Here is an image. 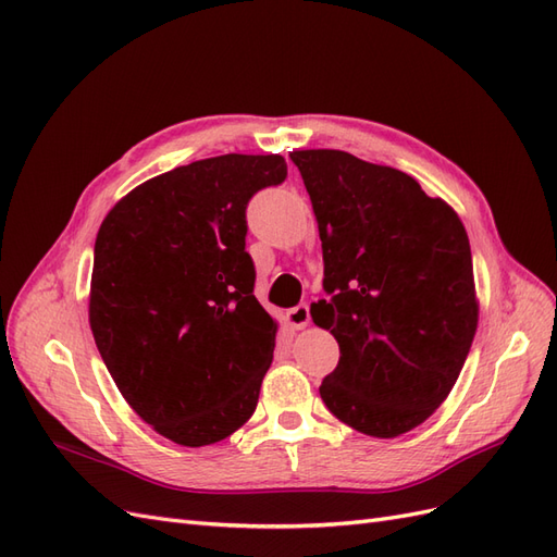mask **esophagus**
<instances>
[{
	"label": "esophagus",
	"instance_id": "obj_1",
	"mask_svg": "<svg viewBox=\"0 0 557 557\" xmlns=\"http://www.w3.org/2000/svg\"><path fill=\"white\" fill-rule=\"evenodd\" d=\"M285 320L295 327V330H301L309 325L311 320V311H309V305H297L293 309H288V313H285Z\"/></svg>",
	"mask_w": 557,
	"mask_h": 557
}]
</instances>
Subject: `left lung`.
Here are the masks:
<instances>
[{
	"label": "left lung",
	"mask_w": 557,
	"mask_h": 557,
	"mask_svg": "<svg viewBox=\"0 0 557 557\" xmlns=\"http://www.w3.org/2000/svg\"><path fill=\"white\" fill-rule=\"evenodd\" d=\"M323 242L327 299L311 305L339 364L323 379L330 413L393 440L442 407L479 323L465 225L444 199L393 166L344 150H293Z\"/></svg>",
	"instance_id": "obj_1"
}]
</instances>
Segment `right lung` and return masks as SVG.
Here are the masks:
<instances>
[{
  "label": "right lung",
  "mask_w": 557,
  "mask_h": 557,
  "mask_svg": "<svg viewBox=\"0 0 557 557\" xmlns=\"http://www.w3.org/2000/svg\"><path fill=\"white\" fill-rule=\"evenodd\" d=\"M281 156H218L141 183L95 242L90 330L117 391L158 434L209 446L258 407L276 323L252 295L250 197Z\"/></svg>",
  "instance_id": "1"
}]
</instances>
